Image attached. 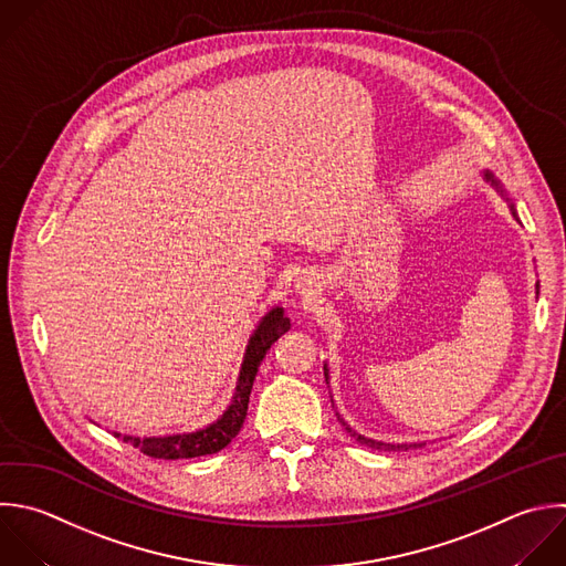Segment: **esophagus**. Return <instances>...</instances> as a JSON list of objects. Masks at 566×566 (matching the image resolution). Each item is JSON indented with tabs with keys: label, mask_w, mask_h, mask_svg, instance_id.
Instances as JSON below:
<instances>
[{
	"label": "esophagus",
	"mask_w": 566,
	"mask_h": 566,
	"mask_svg": "<svg viewBox=\"0 0 566 566\" xmlns=\"http://www.w3.org/2000/svg\"><path fill=\"white\" fill-rule=\"evenodd\" d=\"M296 290H298V294H303V296L316 294V290H318L316 276L310 274V272H303V274L296 279Z\"/></svg>",
	"instance_id": "34e87169"
}]
</instances>
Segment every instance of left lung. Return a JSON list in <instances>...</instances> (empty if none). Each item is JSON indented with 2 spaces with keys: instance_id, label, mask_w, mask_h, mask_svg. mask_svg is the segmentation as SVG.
Listing matches in <instances>:
<instances>
[{
  "instance_id": "obj_1",
  "label": "left lung",
  "mask_w": 566,
  "mask_h": 566,
  "mask_svg": "<svg viewBox=\"0 0 566 566\" xmlns=\"http://www.w3.org/2000/svg\"><path fill=\"white\" fill-rule=\"evenodd\" d=\"M482 177H484V181H489L504 199H506V203H509V208H511V214L517 219V214H515V208L511 206V201H509V197H506V190H504V186L500 184V179H495V175L491 172V170H482ZM535 292H537V285H535ZM323 369H325V380H327V385H329V367H327V363L323 365ZM334 402V400H332ZM336 416H338V422L345 427V431L352 436V438H356L360 444H365V447H371V449H380V451H396V449H409V447H420V444H424V442H382V440H374V438H367V436H363V433H358L356 429H352L343 418H340V413L336 411Z\"/></svg>"
}]
</instances>
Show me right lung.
<instances>
[{
    "label": "right lung",
    "instance_id": "obj_1",
    "mask_svg": "<svg viewBox=\"0 0 566 566\" xmlns=\"http://www.w3.org/2000/svg\"><path fill=\"white\" fill-rule=\"evenodd\" d=\"M290 327H292V323L285 316V310L281 305H274L259 321L256 329L252 332V336L248 340L232 400L214 422H210L197 431L170 433V436H144L142 438V436H126L119 431H113V433L117 438H122L124 442H130L146 455L164 458V460L197 458V455H208V453L221 451L237 438V433L243 427V420L248 416L250 391H252L261 360L265 358V354L274 345V340H279Z\"/></svg>",
    "mask_w": 566,
    "mask_h": 566
}]
</instances>
